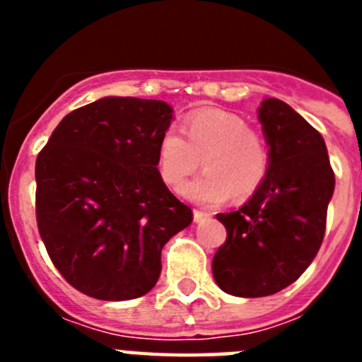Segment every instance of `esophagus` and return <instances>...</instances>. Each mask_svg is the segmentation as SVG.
Masks as SVG:
<instances>
[{
  "label": "esophagus",
  "mask_w": 362,
  "mask_h": 362,
  "mask_svg": "<svg viewBox=\"0 0 362 362\" xmlns=\"http://www.w3.org/2000/svg\"><path fill=\"white\" fill-rule=\"evenodd\" d=\"M212 216V214L210 212H204V210H194V221H196V223H199V221H204V219H209V217Z\"/></svg>",
  "instance_id": "obj_1"
}]
</instances>
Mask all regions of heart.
Wrapping results in <instances>:
<instances>
[{
  "mask_svg": "<svg viewBox=\"0 0 362 362\" xmlns=\"http://www.w3.org/2000/svg\"><path fill=\"white\" fill-rule=\"evenodd\" d=\"M183 134L168 129L158 141V170L168 187H181L194 172H206L181 188L188 199L219 204L232 194L248 199L267 179L270 156L259 134L238 114L203 108L190 112L183 121Z\"/></svg>",
  "mask_w": 362,
  "mask_h": 362,
  "instance_id": "1",
  "label": "heart"
}]
</instances>
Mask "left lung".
I'll return each mask as SVG.
<instances>
[{
  "label": "left lung",
  "mask_w": 362,
  "mask_h": 362,
  "mask_svg": "<svg viewBox=\"0 0 362 362\" xmlns=\"http://www.w3.org/2000/svg\"><path fill=\"white\" fill-rule=\"evenodd\" d=\"M259 121L270 146L267 179L235 212L217 214L226 241L212 261L219 288L264 297L297 281L321 248L335 175L325 139L281 99H264Z\"/></svg>",
  "instance_id": "left-lung-1"
}]
</instances>
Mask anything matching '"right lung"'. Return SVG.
Wrapping results in <instances>:
<instances>
[{
  "label": "right lung",
  "mask_w": 362,
  "mask_h": 362,
  "mask_svg": "<svg viewBox=\"0 0 362 362\" xmlns=\"http://www.w3.org/2000/svg\"><path fill=\"white\" fill-rule=\"evenodd\" d=\"M170 119L158 99H98L66 114L37 153V230L54 267L85 296L148 293L163 246L194 219L158 170Z\"/></svg>",
  "instance_id": "1"
}]
</instances>
